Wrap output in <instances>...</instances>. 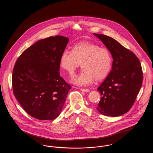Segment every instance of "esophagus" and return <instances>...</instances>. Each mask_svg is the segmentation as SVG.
Masks as SVG:
<instances>
[{
    "mask_svg": "<svg viewBox=\"0 0 153 153\" xmlns=\"http://www.w3.org/2000/svg\"><path fill=\"white\" fill-rule=\"evenodd\" d=\"M80 89L81 91L85 92H89V89H88L87 88H80Z\"/></svg>",
    "mask_w": 153,
    "mask_h": 153,
    "instance_id": "1",
    "label": "esophagus"
}]
</instances>
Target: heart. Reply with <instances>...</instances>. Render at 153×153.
<instances>
[{"instance_id": "obj_1", "label": "heart", "mask_w": 153, "mask_h": 153, "mask_svg": "<svg viewBox=\"0 0 153 153\" xmlns=\"http://www.w3.org/2000/svg\"><path fill=\"white\" fill-rule=\"evenodd\" d=\"M80 63L82 69L73 76L72 82L79 85H87L95 79L102 80L108 76L112 68V58L108 49L85 42L74 45L71 51H62L59 64L68 73H73Z\"/></svg>"}]
</instances>
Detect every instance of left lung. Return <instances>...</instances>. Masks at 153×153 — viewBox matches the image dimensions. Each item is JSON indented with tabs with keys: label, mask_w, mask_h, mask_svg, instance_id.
Returning a JSON list of instances; mask_svg holds the SVG:
<instances>
[{
	"label": "left lung",
	"mask_w": 153,
	"mask_h": 153,
	"mask_svg": "<svg viewBox=\"0 0 153 153\" xmlns=\"http://www.w3.org/2000/svg\"><path fill=\"white\" fill-rule=\"evenodd\" d=\"M94 34L105 45L113 58L112 70L97 88L101 99L96 108L105 116H121L131 109L142 87L143 72L140 61L132 51L114 38Z\"/></svg>",
	"instance_id": "1"
}]
</instances>
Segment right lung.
<instances>
[{"label":"right lung","instance_id":"obj_1","mask_svg":"<svg viewBox=\"0 0 153 153\" xmlns=\"http://www.w3.org/2000/svg\"><path fill=\"white\" fill-rule=\"evenodd\" d=\"M68 37L56 36L39 40L17 59L12 75L15 98L36 119L53 120L59 116L71 85L59 74V61Z\"/></svg>","mask_w":153,"mask_h":153}]
</instances>
